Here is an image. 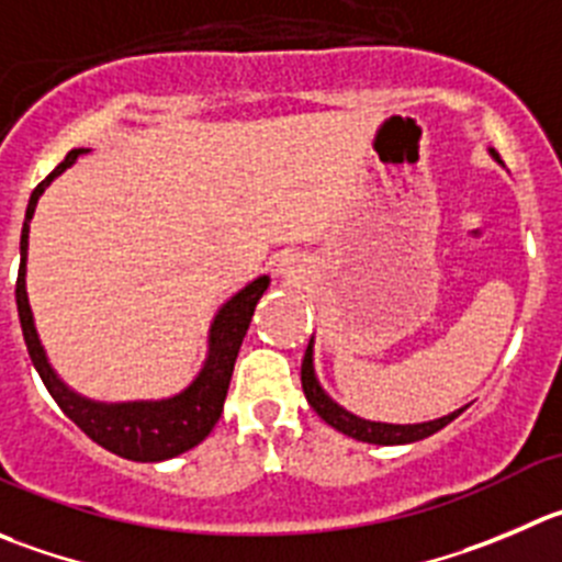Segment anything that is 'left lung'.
<instances>
[{
  "label": "left lung",
  "mask_w": 562,
  "mask_h": 562,
  "mask_svg": "<svg viewBox=\"0 0 562 562\" xmlns=\"http://www.w3.org/2000/svg\"><path fill=\"white\" fill-rule=\"evenodd\" d=\"M301 383H303V394H306L308 405H312V408L317 411L330 427H336V430L345 432V436L358 438V441H367V445H411V441H422V438L432 436V432H438L441 427L450 425L456 416L463 414V408L452 411V414L441 416V419L422 422V425H386V422L358 419V416H352L350 411L339 408V405H336L334 400L319 389L317 378H314V364H312V341H308L306 356H303Z\"/></svg>",
  "instance_id": "1"
}]
</instances>
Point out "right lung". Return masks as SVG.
<instances>
[{
  "label": "right lung",
  "mask_w": 562,
  "mask_h": 562,
  "mask_svg": "<svg viewBox=\"0 0 562 562\" xmlns=\"http://www.w3.org/2000/svg\"><path fill=\"white\" fill-rule=\"evenodd\" d=\"M82 154V148L68 151V157L46 176L41 184L32 190L30 206H26L24 228H21V265L19 278H15V306H19L21 334H24L26 352H30L32 364H35L37 375L49 389L55 403L60 405L63 414L95 441L104 450L115 452L130 461H165V458H176L181 452L192 450L201 445L217 425L223 414V403H226L228 383H232L234 361H237L239 345H243L245 334H248L250 317L265 295L270 278H256L254 284L245 286L243 292L232 297L226 306L217 312L215 323L210 330V358H206L204 370L198 372L195 381L184 389L181 394L170 400H159V403H90L74 394L60 383V378L52 372L46 352L37 341L35 325H32L30 303H26L24 290V261H26V237H30V221L35 215L37 198L49 187L55 176H60L74 159Z\"/></svg>",
  "instance_id": "obj_1"
}]
</instances>
